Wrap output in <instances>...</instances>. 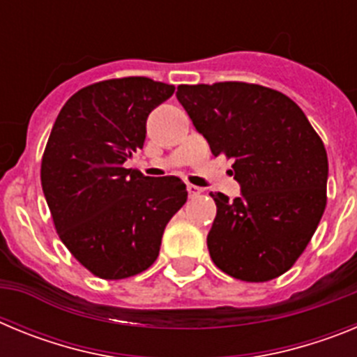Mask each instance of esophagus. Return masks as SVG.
Segmentation results:
<instances>
[{
	"label": "esophagus",
	"instance_id": "34e87169",
	"mask_svg": "<svg viewBox=\"0 0 357 357\" xmlns=\"http://www.w3.org/2000/svg\"><path fill=\"white\" fill-rule=\"evenodd\" d=\"M188 193H189V197H198V195L202 193V189L197 188V185H193V184H188Z\"/></svg>",
	"mask_w": 357,
	"mask_h": 357
}]
</instances>
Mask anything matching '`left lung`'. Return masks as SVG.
Here are the masks:
<instances>
[{
	"label": "left lung",
	"instance_id": "1",
	"mask_svg": "<svg viewBox=\"0 0 357 357\" xmlns=\"http://www.w3.org/2000/svg\"><path fill=\"white\" fill-rule=\"evenodd\" d=\"M176 100L213 155L234 159L241 185L234 200L211 193V259L247 282L288 272L326 211L329 162L320 135L293 100L257 84L178 85Z\"/></svg>",
	"mask_w": 357,
	"mask_h": 357
}]
</instances>
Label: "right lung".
<instances>
[{
  "mask_svg": "<svg viewBox=\"0 0 357 357\" xmlns=\"http://www.w3.org/2000/svg\"><path fill=\"white\" fill-rule=\"evenodd\" d=\"M173 93L146 77L112 78L73 94L55 119L40 164L44 197L62 243L100 279L155 263L164 229L188 200L178 176L123 168L143 148L148 114Z\"/></svg>",
  "mask_w": 357,
  "mask_h": 357,
  "instance_id": "right-lung-1",
  "label": "right lung"
}]
</instances>
